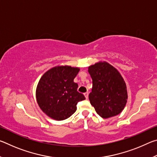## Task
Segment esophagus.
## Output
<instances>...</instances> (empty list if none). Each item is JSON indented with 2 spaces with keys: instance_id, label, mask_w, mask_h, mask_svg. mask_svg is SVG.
Returning a JSON list of instances; mask_svg holds the SVG:
<instances>
[{
  "instance_id": "34e87169",
  "label": "esophagus",
  "mask_w": 157,
  "mask_h": 157,
  "mask_svg": "<svg viewBox=\"0 0 157 157\" xmlns=\"http://www.w3.org/2000/svg\"><path fill=\"white\" fill-rule=\"evenodd\" d=\"M84 95L85 98H86V99H87V98H88V97H89V93H88V92H86V93H84Z\"/></svg>"
}]
</instances>
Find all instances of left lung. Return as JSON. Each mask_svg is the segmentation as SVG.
Masks as SVG:
<instances>
[{"label":"left lung","mask_w":157,"mask_h":157,"mask_svg":"<svg viewBox=\"0 0 157 157\" xmlns=\"http://www.w3.org/2000/svg\"><path fill=\"white\" fill-rule=\"evenodd\" d=\"M92 78V91L89 98L96 113L103 118L120 113L127 100L126 84L116 69L106 62L89 67Z\"/></svg>","instance_id":"1"}]
</instances>
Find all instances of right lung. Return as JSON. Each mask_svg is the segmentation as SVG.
<instances>
[{
    "mask_svg": "<svg viewBox=\"0 0 157 157\" xmlns=\"http://www.w3.org/2000/svg\"><path fill=\"white\" fill-rule=\"evenodd\" d=\"M79 69L71 66H56L48 71L37 85V103L44 112L57 121L68 118L75 112L78 102L86 99L78 91L73 82Z\"/></svg>",
    "mask_w": 157,
    "mask_h": 157,
    "instance_id": "obj_1",
    "label": "right lung"
}]
</instances>
